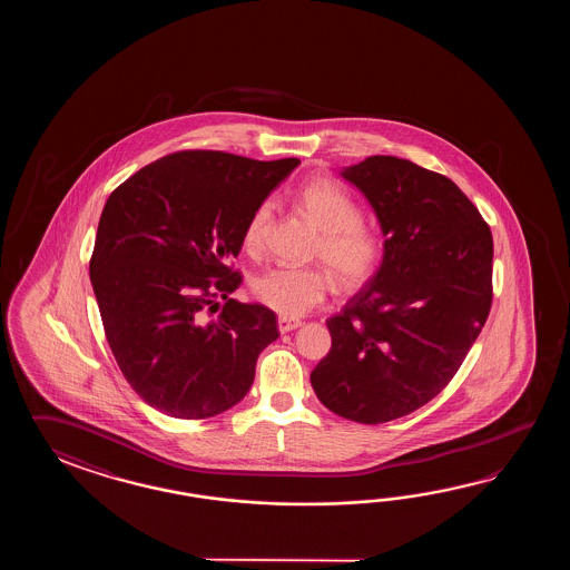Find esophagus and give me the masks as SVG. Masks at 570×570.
<instances>
[{"mask_svg": "<svg viewBox=\"0 0 570 570\" xmlns=\"http://www.w3.org/2000/svg\"><path fill=\"white\" fill-rule=\"evenodd\" d=\"M277 324H279L281 334H285V332H291V330L302 326V322H299V320H295V317H283V315H281Z\"/></svg>", "mask_w": 570, "mask_h": 570, "instance_id": "1", "label": "esophagus"}]
</instances>
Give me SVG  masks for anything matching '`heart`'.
Returning a JSON list of instances; mask_svg holds the SVG:
<instances>
[{
  "instance_id": "1",
  "label": "heart",
  "mask_w": 570,
  "mask_h": 570,
  "mask_svg": "<svg viewBox=\"0 0 570 570\" xmlns=\"http://www.w3.org/2000/svg\"><path fill=\"white\" fill-rule=\"evenodd\" d=\"M297 202L305 218L320 230L315 256L340 291L363 287L375 275L383 244L376 230L363 222L358 204L338 183L320 179L303 187ZM275 202L263 199L243 232L244 248L258 253L265 244ZM327 281L317 268L273 267L256 275L250 285L261 305L283 317H297L309 312L326 295Z\"/></svg>"
}]
</instances>
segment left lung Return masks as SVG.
Instances as JSON below:
<instances>
[{"label": "left lung", "instance_id": "8db88e82", "mask_svg": "<svg viewBox=\"0 0 570 570\" xmlns=\"http://www.w3.org/2000/svg\"><path fill=\"white\" fill-rule=\"evenodd\" d=\"M371 202L385 236L375 277L327 317L332 348L312 371L330 412L385 424L449 385L493 302V236L449 177L397 157L342 173Z\"/></svg>", "mask_w": 570, "mask_h": 570}]
</instances>
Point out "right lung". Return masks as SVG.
<instances>
[{
  "mask_svg": "<svg viewBox=\"0 0 570 570\" xmlns=\"http://www.w3.org/2000/svg\"><path fill=\"white\" fill-rule=\"evenodd\" d=\"M297 165L179 150L109 195L89 277L121 375L150 407L206 420L248 393L279 326L265 305L232 299L243 283L232 261L255 207Z\"/></svg>",
  "mask_w": 570,
  "mask_h": 570,
  "instance_id": "1",
  "label": "right lung"
}]
</instances>
